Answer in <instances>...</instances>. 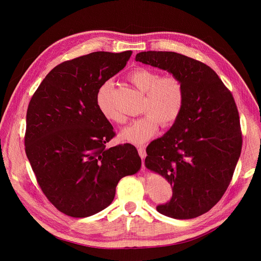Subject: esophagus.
<instances>
[{"instance_id":"1","label":"esophagus","mask_w":261,"mask_h":261,"mask_svg":"<svg viewBox=\"0 0 261 261\" xmlns=\"http://www.w3.org/2000/svg\"><path fill=\"white\" fill-rule=\"evenodd\" d=\"M138 154L141 159H144L146 157V152H145L144 146H138Z\"/></svg>"}]
</instances>
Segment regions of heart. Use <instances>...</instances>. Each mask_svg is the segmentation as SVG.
Listing matches in <instances>:
<instances>
[{
    "mask_svg": "<svg viewBox=\"0 0 261 261\" xmlns=\"http://www.w3.org/2000/svg\"><path fill=\"white\" fill-rule=\"evenodd\" d=\"M128 81L144 94L140 109L144 115L125 127L120 136L128 142L142 144L156 134L158 122L167 127L177 120L185 101L184 86L175 76L161 77L159 72L142 67L132 70ZM113 90V82L103 83L96 94V105L107 121L120 124L124 118L114 105Z\"/></svg>",
    "mask_w": 261,
    "mask_h": 261,
    "instance_id": "heart-1",
    "label": "heart"
}]
</instances>
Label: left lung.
<instances>
[{"mask_svg":"<svg viewBox=\"0 0 261 261\" xmlns=\"http://www.w3.org/2000/svg\"><path fill=\"white\" fill-rule=\"evenodd\" d=\"M135 60L172 74L185 91L182 110L171 128L146 147L144 165L172 188L157 211L173 219L208 212L225 193L242 151L234 99L205 64L172 51H142Z\"/></svg>","mask_w":261,"mask_h":261,"instance_id":"1","label":"left lung"}]
</instances>
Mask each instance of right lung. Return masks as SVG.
<instances>
[{
    "mask_svg": "<svg viewBox=\"0 0 261 261\" xmlns=\"http://www.w3.org/2000/svg\"><path fill=\"white\" fill-rule=\"evenodd\" d=\"M131 50L96 51L55 67L27 111L25 154L41 190L62 213L85 218L113 202L119 180L139 171L134 145L106 148L114 127L96 105L99 87L127 64Z\"/></svg>",
    "mask_w": 261,
    "mask_h": 261,
    "instance_id": "right-lung-1",
    "label": "right lung"
}]
</instances>
